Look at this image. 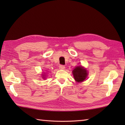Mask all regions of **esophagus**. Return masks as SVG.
I'll use <instances>...</instances> for the list:
<instances>
[{"label":"esophagus","instance_id":"34e87169","mask_svg":"<svg viewBox=\"0 0 125 125\" xmlns=\"http://www.w3.org/2000/svg\"><path fill=\"white\" fill-rule=\"evenodd\" d=\"M59 68H60V69H61V70H63V69H65V66L63 65H59Z\"/></svg>","mask_w":125,"mask_h":125}]
</instances>
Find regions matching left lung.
I'll use <instances>...</instances> for the list:
<instances>
[{
	"label": "left lung",
	"instance_id": "8db88e82",
	"mask_svg": "<svg viewBox=\"0 0 125 125\" xmlns=\"http://www.w3.org/2000/svg\"><path fill=\"white\" fill-rule=\"evenodd\" d=\"M73 73L74 78H75L76 81L78 82L84 81L87 75L86 70L82 67H80V66L75 68V69L73 71Z\"/></svg>",
	"mask_w": 125,
	"mask_h": 125
}]
</instances>
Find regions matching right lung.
<instances>
[{
	"mask_svg": "<svg viewBox=\"0 0 125 125\" xmlns=\"http://www.w3.org/2000/svg\"><path fill=\"white\" fill-rule=\"evenodd\" d=\"M43 78H44V77H43Z\"/></svg>",
	"mask_w": 125,
	"mask_h": 125,
	"instance_id": "1",
	"label": "right lung"
}]
</instances>
